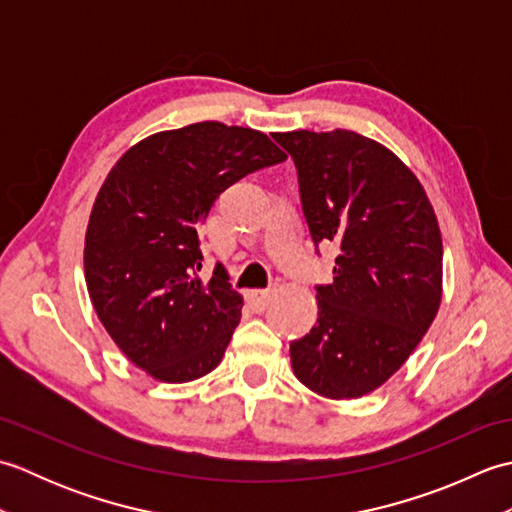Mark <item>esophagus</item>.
<instances>
[{"instance_id": "1", "label": "esophagus", "mask_w": 512, "mask_h": 512, "mask_svg": "<svg viewBox=\"0 0 512 512\" xmlns=\"http://www.w3.org/2000/svg\"><path fill=\"white\" fill-rule=\"evenodd\" d=\"M270 297H273V290H248L246 292V299L250 306L255 308H264L266 303L270 301Z\"/></svg>"}]
</instances>
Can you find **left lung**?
Wrapping results in <instances>:
<instances>
[{"instance_id":"obj_1","label":"left lung","mask_w":512,"mask_h":512,"mask_svg":"<svg viewBox=\"0 0 512 512\" xmlns=\"http://www.w3.org/2000/svg\"><path fill=\"white\" fill-rule=\"evenodd\" d=\"M295 160L314 244L336 242L319 319L290 343L295 376L332 400L394 376L442 301V235L420 180L394 151L350 129L273 134Z\"/></svg>"}]
</instances>
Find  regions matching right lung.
I'll return each mask as SVG.
<instances>
[{"label":"right lung","mask_w":512,"mask_h":512,"mask_svg":"<svg viewBox=\"0 0 512 512\" xmlns=\"http://www.w3.org/2000/svg\"><path fill=\"white\" fill-rule=\"evenodd\" d=\"M281 160L257 129L204 121L143 138L107 173L85 231V284L107 334L151 378L189 383L220 365L244 299L220 266L198 277V233L217 195Z\"/></svg>","instance_id":"1"}]
</instances>
